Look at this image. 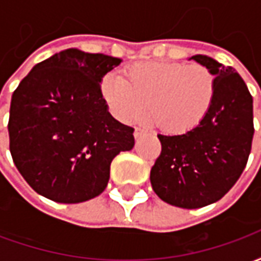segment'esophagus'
<instances>
[{"mask_svg":"<svg viewBox=\"0 0 261 261\" xmlns=\"http://www.w3.org/2000/svg\"><path fill=\"white\" fill-rule=\"evenodd\" d=\"M144 134H147V131L144 130V128H136V131H134V138L138 140V138H141Z\"/></svg>","mask_w":261,"mask_h":261,"instance_id":"esophagus-1","label":"esophagus"}]
</instances>
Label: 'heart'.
I'll return each instance as SVG.
<instances>
[{"mask_svg": "<svg viewBox=\"0 0 261 261\" xmlns=\"http://www.w3.org/2000/svg\"><path fill=\"white\" fill-rule=\"evenodd\" d=\"M125 75L109 72L100 86L110 112L123 123H137L148 113L159 130L183 134L201 124L215 100V76L202 65L148 61L128 67Z\"/></svg>", "mask_w": 261, "mask_h": 261, "instance_id": "1", "label": "heart"}]
</instances>
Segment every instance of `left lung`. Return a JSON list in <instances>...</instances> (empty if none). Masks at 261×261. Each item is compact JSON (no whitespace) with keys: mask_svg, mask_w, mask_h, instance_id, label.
Listing matches in <instances>:
<instances>
[{"mask_svg":"<svg viewBox=\"0 0 261 261\" xmlns=\"http://www.w3.org/2000/svg\"><path fill=\"white\" fill-rule=\"evenodd\" d=\"M189 60L215 76L217 93L210 113L194 130L161 136L162 152L151 169L156 196L170 205L201 208L229 192L247 164L253 140V97L232 67L208 56Z\"/></svg>","mask_w":261,"mask_h":261,"instance_id":"left-lung-1","label":"left lung"}]
</instances>
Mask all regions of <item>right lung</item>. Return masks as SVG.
Wrapping results in <instances>:
<instances>
[{"label": "right lung", "mask_w": 261, "mask_h": 261, "mask_svg": "<svg viewBox=\"0 0 261 261\" xmlns=\"http://www.w3.org/2000/svg\"><path fill=\"white\" fill-rule=\"evenodd\" d=\"M123 60L67 48L36 64L12 93L9 151L28 185L64 204L95 198L134 128L109 113L100 84Z\"/></svg>", "instance_id": "1"}]
</instances>
